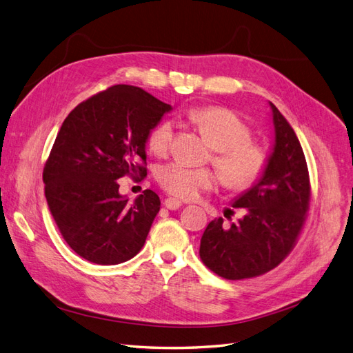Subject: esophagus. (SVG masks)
Masks as SVG:
<instances>
[{
	"instance_id": "obj_1",
	"label": "esophagus",
	"mask_w": 353,
	"mask_h": 353,
	"mask_svg": "<svg viewBox=\"0 0 353 353\" xmlns=\"http://www.w3.org/2000/svg\"><path fill=\"white\" fill-rule=\"evenodd\" d=\"M163 205H165V208L169 209V210H175V209L183 206V201L178 200V199H174V197H168V199H165Z\"/></svg>"
}]
</instances>
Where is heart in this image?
Wrapping results in <instances>:
<instances>
[{"label": "heart", "mask_w": 353, "mask_h": 353, "mask_svg": "<svg viewBox=\"0 0 353 353\" xmlns=\"http://www.w3.org/2000/svg\"><path fill=\"white\" fill-rule=\"evenodd\" d=\"M190 119L216 150L212 163L218 169L223 184L234 190H244L261 178L266 168V153L258 143L250 140L249 126L239 116L222 108H197L190 112ZM174 138L175 125L166 119L150 131L147 144L152 153L165 156L172 148ZM157 181L166 193L194 200L203 191L216 187L218 175L208 168L170 162L159 168Z\"/></svg>", "instance_id": "obj_1"}]
</instances>
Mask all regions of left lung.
Instances as JSON below:
<instances>
[{
    "mask_svg": "<svg viewBox=\"0 0 353 353\" xmlns=\"http://www.w3.org/2000/svg\"><path fill=\"white\" fill-rule=\"evenodd\" d=\"M270 104L274 150L261 179L234 201L244 216L231 227L213 219L200 240V259L225 280L253 279L279 266L296 245L309 210L311 183L302 145Z\"/></svg>",
    "mask_w": 353,
    "mask_h": 353,
    "instance_id": "left-lung-1",
    "label": "left lung"
}]
</instances>
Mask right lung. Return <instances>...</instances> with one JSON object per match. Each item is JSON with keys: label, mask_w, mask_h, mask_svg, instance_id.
Segmentation results:
<instances>
[{"label": "right lung", "mask_w": 353, "mask_h": 353, "mask_svg": "<svg viewBox=\"0 0 353 353\" xmlns=\"http://www.w3.org/2000/svg\"><path fill=\"white\" fill-rule=\"evenodd\" d=\"M170 109L141 88L113 85L63 122L42 179L61 237L85 261L117 265L143 249L160 199L144 190L131 203L117 179L147 176L148 134Z\"/></svg>", "instance_id": "add662e5"}]
</instances>
